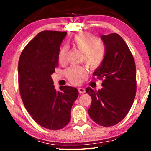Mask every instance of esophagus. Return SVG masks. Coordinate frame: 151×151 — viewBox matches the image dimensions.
<instances>
[{
	"instance_id": "esophagus-1",
	"label": "esophagus",
	"mask_w": 151,
	"mask_h": 151,
	"mask_svg": "<svg viewBox=\"0 0 151 151\" xmlns=\"http://www.w3.org/2000/svg\"><path fill=\"white\" fill-rule=\"evenodd\" d=\"M78 91H79L80 94H82V93H85L86 91L84 88H78Z\"/></svg>"
}]
</instances>
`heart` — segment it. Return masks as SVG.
Segmentation results:
<instances>
[{
  "instance_id": "heart-1",
  "label": "heart",
  "mask_w": 151,
  "mask_h": 151,
  "mask_svg": "<svg viewBox=\"0 0 151 151\" xmlns=\"http://www.w3.org/2000/svg\"><path fill=\"white\" fill-rule=\"evenodd\" d=\"M72 43L84 53L83 60L88 67L95 69L100 67L104 59L106 49L103 43L99 42L97 37L88 33H79L74 36ZM68 51V47H65L60 51L58 60L60 63H65L67 60ZM65 75L71 83L78 84L86 75V71L82 67L73 66L66 70Z\"/></svg>"
}]
</instances>
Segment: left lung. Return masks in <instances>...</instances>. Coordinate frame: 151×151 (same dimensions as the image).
<instances>
[{"mask_svg": "<svg viewBox=\"0 0 151 151\" xmlns=\"http://www.w3.org/2000/svg\"><path fill=\"white\" fill-rule=\"evenodd\" d=\"M106 54L93 76L102 80L103 88L86 92L91 97L88 115L103 127L114 126L126 117L136 94V68L133 56L127 43L117 34L101 36Z\"/></svg>", "mask_w": 151, "mask_h": 151, "instance_id": "obj_1", "label": "left lung"}]
</instances>
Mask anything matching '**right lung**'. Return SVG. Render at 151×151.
Segmentation results:
<instances>
[{
    "label": "right lung",
    "instance_id": "obj_1",
    "mask_svg": "<svg viewBox=\"0 0 151 151\" xmlns=\"http://www.w3.org/2000/svg\"><path fill=\"white\" fill-rule=\"evenodd\" d=\"M66 32L42 31L22 50L18 61V84L24 107L37 124L49 130L66 127L78 96L77 88H54L51 75L58 66L60 47Z\"/></svg>",
    "mask_w": 151,
    "mask_h": 151
}]
</instances>
